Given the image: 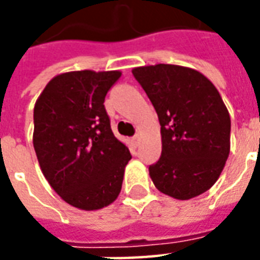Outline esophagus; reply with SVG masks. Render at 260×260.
I'll return each instance as SVG.
<instances>
[{
    "label": "esophagus",
    "mask_w": 260,
    "mask_h": 260,
    "mask_svg": "<svg viewBox=\"0 0 260 260\" xmlns=\"http://www.w3.org/2000/svg\"><path fill=\"white\" fill-rule=\"evenodd\" d=\"M139 141H141V135H139V134H136V135L132 138V142H134L135 145H139Z\"/></svg>",
    "instance_id": "esophagus-1"
}]
</instances>
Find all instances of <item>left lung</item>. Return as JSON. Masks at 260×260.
<instances>
[{
  "label": "left lung",
  "instance_id": "left-lung-1",
  "mask_svg": "<svg viewBox=\"0 0 260 260\" xmlns=\"http://www.w3.org/2000/svg\"><path fill=\"white\" fill-rule=\"evenodd\" d=\"M161 126V156L149 167L158 191L186 201L210 189L230 154L229 110L205 75L180 65L132 69Z\"/></svg>",
  "mask_w": 260,
  "mask_h": 260
}]
</instances>
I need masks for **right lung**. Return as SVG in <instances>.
<instances>
[{
	"instance_id": "right-lung-1",
	"label": "right lung",
	"mask_w": 260,
	"mask_h": 260,
	"mask_svg": "<svg viewBox=\"0 0 260 260\" xmlns=\"http://www.w3.org/2000/svg\"><path fill=\"white\" fill-rule=\"evenodd\" d=\"M119 71L57 75L35 104L33 146L43 174L67 203L97 210L121 192L131 153L114 136L104 99Z\"/></svg>"
}]
</instances>
